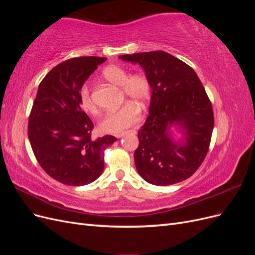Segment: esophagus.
I'll use <instances>...</instances> for the list:
<instances>
[{"label":"esophagus","mask_w":255,"mask_h":255,"mask_svg":"<svg viewBox=\"0 0 255 255\" xmlns=\"http://www.w3.org/2000/svg\"><path fill=\"white\" fill-rule=\"evenodd\" d=\"M128 132H127V133H121V134H118V135H116V136H117L118 138H120V137H123V136H125L126 134H128ZM129 133H133V134H135L136 133V130L135 129H130L129 130Z\"/></svg>","instance_id":"esophagus-1"}]
</instances>
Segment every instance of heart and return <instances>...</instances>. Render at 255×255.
<instances>
[{
	"label": "heart",
	"instance_id": "obj_1",
	"mask_svg": "<svg viewBox=\"0 0 255 255\" xmlns=\"http://www.w3.org/2000/svg\"><path fill=\"white\" fill-rule=\"evenodd\" d=\"M102 76L115 86L121 87L123 98L130 99L141 109L146 105L151 97V82L142 72L128 75L126 68L118 65L107 66ZM79 101L82 110L90 115L98 114V106L91 97L88 85H83L79 92ZM133 103V104H134ZM132 102H128L121 109L109 113L99 122V128L106 134H121L128 128L134 126L140 118V111Z\"/></svg>",
	"mask_w": 255,
	"mask_h": 255
}]
</instances>
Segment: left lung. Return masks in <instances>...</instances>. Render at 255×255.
<instances>
[{
	"mask_svg": "<svg viewBox=\"0 0 255 255\" xmlns=\"http://www.w3.org/2000/svg\"><path fill=\"white\" fill-rule=\"evenodd\" d=\"M120 59L139 64L151 82L150 115L138 130L134 159L144 181L158 186L182 182L201 166L210 148L214 113L194 69L164 51L126 54ZM173 124L184 134L175 143Z\"/></svg>",
	"mask_w": 255,
	"mask_h": 255,
	"instance_id": "8db88e82",
	"label": "left lung"
}]
</instances>
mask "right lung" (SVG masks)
Instances as JSON below:
<instances>
[{"mask_svg":"<svg viewBox=\"0 0 255 255\" xmlns=\"http://www.w3.org/2000/svg\"><path fill=\"white\" fill-rule=\"evenodd\" d=\"M105 57L70 58L54 67L39 84L28 118L34 155L54 180L69 186L96 181L104 169V151L117 138L91 137L94 123L82 111L79 92Z\"/></svg>","mask_w":255,"mask_h":255,"instance_id":"obj_1","label":"right lung"}]
</instances>
